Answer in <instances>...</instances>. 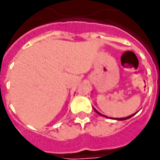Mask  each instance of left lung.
<instances>
[{
  "mask_svg": "<svg viewBox=\"0 0 160 160\" xmlns=\"http://www.w3.org/2000/svg\"><path fill=\"white\" fill-rule=\"evenodd\" d=\"M94 109H95V108H94ZM95 111H96V113H98V114H99V115L104 116V115H102V114H101V113H100L99 112H97V111H96V109H95ZM133 115H135V114H132V115H131V116H128V117H127V118H118V119H117V118H116V119H117V120H120V121L127 120V119H128V118H132V116H133ZM104 117H106V118H107V116H104Z\"/></svg>",
  "mask_w": 160,
  "mask_h": 160,
  "instance_id": "1",
  "label": "left lung"
}]
</instances>
